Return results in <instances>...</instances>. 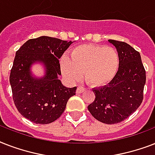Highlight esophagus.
<instances>
[{
    "instance_id": "1",
    "label": "esophagus",
    "mask_w": 155,
    "mask_h": 155,
    "mask_svg": "<svg viewBox=\"0 0 155 155\" xmlns=\"http://www.w3.org/2000/svg\"><path fill=\"white\" fill-rule=\"evenodd\" d=\"M85 91H86V89H85L84 87H82V86H78L77 89H76V93L77 94H80V93H83Z\"/></svg>"
}]
</instances>
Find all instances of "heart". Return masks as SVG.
Instances as JSON below:
<instances>
[{
	"instance_id": "1",
	"label": "heart",
	"mask_w": 155,
	"mask_h": 155,
	"mask_svg": "<svg viewBox=\"0 0 155 155\" xmlns=\"http://www.w3.org/2000/svg\"><path fill=\"white\" fill-rule=\"evenodd\" d=\"M61 72L71 82L80 80L84 71L85 80L95 87L110 84L117 74L120 55L113 47L104 45L84 44L75 47L71 57L63 55Z\"/></svg>"
}]
</instances>
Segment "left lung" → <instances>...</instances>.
<instances>
[{"label": "left lung", "instance_id": "left-lung-1", "mask_svg": "<svg viewBox=\"0 0 155 155\" xmlns=\"http://www.w3.org/2000/svg\"><path fill=\"white\" fill-rule=\"evenodd\" d=\"M108 42L120 55V67L110 84L92 89L96 98L87 109L97 120L112 125L125 120L142 104L146 71L139 52L131 46L112 39Z\"/></svg>", "mask_w": 155, "mask_h": 155}]
</instances>
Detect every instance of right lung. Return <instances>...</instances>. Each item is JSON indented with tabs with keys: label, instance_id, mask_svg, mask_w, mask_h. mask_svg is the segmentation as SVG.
Returning a JSON list of instances; mask_svg holds the SVG:
<instances>
[{
	"label": "right lung",
	"instance_id": "1",
	"mask_svg": "<svg viewBox=\"0 0 155 155\" xmlns=\"http://www.w3.org/2000/svg\"><path fill=\"white\" fill-rule=\"evenodd\" d=\"M72 43L59 38L41 36L28 40L16 52L10 82L13 99L18 112L36 124H49L64 112L68 101L75 95L76 87L62 84L58 59ZM36 63L44 66L45 75L32 72Z\"/></svg>",
	"mask_w": 155,
	"mask_h": 155
}]
</instances>
